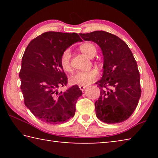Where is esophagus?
I'll use <instances>...</instances> for the list:
<instances>
[{"label":"esophagus","instance_id":"34e87169","mask_svg":"<svg viewBox=\"0 0 158 158\" xmlns=\"http://www.w3.org/2000/svg\"><path fill=\"white\" fill-rule=\"evenodd\" d=\"M79 89L83 91V90H84L85 88H86V85H79Z\"/></svg>","mask_w":158,"mask_h":158}]
</instances>
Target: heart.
Listing matches in <instances>:
<instances>
[{
  "mask_svg": "<svg viewBox=\"0 0 158 158\" xmlns=\"http://www.w3.org/2000/svg\"><path fill=\"white\" fill-rule=\"evenodd\" d=\"M79 49L87 56L93 58L97 52L95 44L90 42L84 43L79 47ZM71 52L69 49H66L63 52L60 58V64L64 71L69 72L71 70L70 65ZM99 75L98 71L96 69H90L89 70L77 71L69 77V82L72 84L79 85H86L94 81Z\"/></svg>",
  "mask_w": 158,
  "mask_h": 158,
  "instance_id": "b5f03b06",
  "label": "heart"
}]
</instances>
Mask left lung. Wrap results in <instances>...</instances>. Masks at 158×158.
<instances>
[{
  "label": "left lung",
  "mask_w": 158,
  "mask_h": 158,
  "mask_svg": "<svg viewBox=\"0 0 158 158\" xmlns=\"http://www.w3.org/2000/svg\"><path fill=\"white\" fill-rule=\"evenodd\" d=\"M79 35L98 44L104 57L102 77L96 82L100 89L95 103L96 116L106 123L126 121L137 108L141 93L139 72L132 52L124 41L108 32Z\"/></svg>",
  "instance_id": "8db88e82"
}]
</instances>
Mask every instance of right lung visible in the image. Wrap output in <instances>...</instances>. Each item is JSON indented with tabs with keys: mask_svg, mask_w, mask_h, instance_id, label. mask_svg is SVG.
I'll return each mask as SVG.
<instances>
[{
	"mask_svg": "<svg viewBox=\"0 0 158 158\" xmlns=\"http://www.w3.org/2000/svg\"><path fill=\"white\" fill-rule=\"evenodd\" d=\"M82 40L76 33L49 31L37 36L26 47L19 73L24 104L37 118L60 124L74 116L82 91L73 85L65 92L57 89L68 83L60 64L63 52Z\"/></svg>",
	"mask_w": 158,
	"mask_h": 158,
	"instance_id": "add662e5",
	"label": "right lung"
}]
</instances>
